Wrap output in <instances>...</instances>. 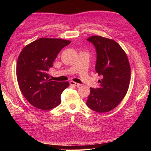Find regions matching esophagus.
<instances>
[{"instance_id": "34e87169", "label": "esophagus", "mask_w": 151, "mask_h": 151, "mask_svg": "<svg viewBox=\"0 0 151 151\" xmlns=\"http://www.w3.org/2000/svg\"><path fill=\"white\" fill-rule=\"evenodd\" d=\"M70 85L74 86H77V87H78V86H79L81 85L80 84L77 83H76V82H74V81H70Z\"/></svg>"}]
</instances>
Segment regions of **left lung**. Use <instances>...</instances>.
<instances>
[{
    "instance_id": "obj_1",
    "label": "left lung",
    "mask_w": 151,
    "mask_h": 151,
    "mask_svg": "<svg viewBox=\"0 0 151 151\" xmlns=\"http://www.w3.org/2000/svg\"><path fill=\"white\" fill-rule=\"evenodd\" d=\"M96 50L95 70L102 77L99 88H91L86 104L98 113L116 107L124 98L130 82V66L124 50L113 40L100 36L87 39Z\"/></svg>"
}]
</instances>
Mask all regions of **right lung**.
Here are the masks:
<instances>
[{"instance_id": "add662e5", "label": "right lung", "mask_w": 151, "mask_h": 151, "mask_svg": "<svg viewBox=\"0 0 151 151\" xmlns=\"http://www.w3.org/2000/svg\"><path fill=\"white\" fill-rule=\"evenodd\" d=\"M71 43L60 38H41L27 45L18 57L16 76L19 89L33 106L49 110L61 103L68 82L50 79L48 70L60 50Z\"/></svg>"}]
</instances>
